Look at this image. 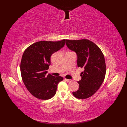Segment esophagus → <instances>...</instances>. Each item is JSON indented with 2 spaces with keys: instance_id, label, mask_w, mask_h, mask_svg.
I'll return each mask as SVG.
<instances>
[{
  "instance_id": "34e87169",
  "label": "esophagus",
  "mask_w": 127,
  "mask_h": 127,
  "mask_svg": "<svg viewBox=\"0 0 127 127\" xmlns=\"http://www.w3.org/2000/svg\"><path fill=\"white\" fill-rule=\"evenodd\" d=\"M65 80L66 81L68 82H70L71 81V80H69V79H65Z\"/></svg>"
}]
</instances>
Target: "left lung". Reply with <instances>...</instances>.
<instances>
[{
    "label": "left lung",
    "instance_id": "left-lung-1",
    "mask_svg": "<svg viewBox=\"0 0 127 127\" xmlns=\"http://www.w3.org/2000/svg\"><path fill=\"white\" fill-rule=\"evenodd\" d=\"M65 42L70 50L76 53L77 66L84 69L80 75L81 80L77 82L79 90L72 94L80 99L90 98L104 80L106 70L104 56L98 46L89 40H65Z\"/></svg>",
    "mask_w": 127,
    "mask_h": 127
}]
</instances>
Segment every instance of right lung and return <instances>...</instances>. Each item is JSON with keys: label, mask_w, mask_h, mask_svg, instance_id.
<instances>
[{"label": "right lung", "mask_w": 127, "mask_h": 127, "mask_svg": "<svg viewBox=\"0 0 127 127\" xmlns=\"http://www.w3.org/2000/svg\"><path fill=\"white\" fill-rule=\"evenodd\" d=\"M65 45V39L59 41H41L35 42L26 48L21 62L22 79L27 89L36 98L47 100L56 93L57 85L63 80L47 73L53 53Z\"/></svg>", "instance_id": "obj_1"}]
</instances>
